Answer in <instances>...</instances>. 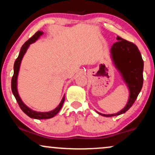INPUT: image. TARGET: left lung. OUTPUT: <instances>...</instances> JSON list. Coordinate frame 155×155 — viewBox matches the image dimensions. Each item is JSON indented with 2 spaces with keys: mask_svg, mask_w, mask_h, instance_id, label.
Instances as JSON below:
<instances>
[{
  "mask_svg": "<svg viewBox=\"0 0 155 155\" xmlns=\"http://www.w3.org/2000/svg\"><path fill=\"white\" fill-rule=\"evenodd\" d=\"M117 41L112 45L111 58L114 63L124 81L129 88L130 96L127 105L123 109L117 114H99L104 117H113L125 113L136 101L143 87V61L140 51L136 44L117 36Z\"/></svg>",
  "mask_w": 155,
  "mask_h": 155,
  "instance_id": "1",
  "label": "left lung"
}]
</instances>
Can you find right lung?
<instances>
[{
    "label": "right lung",
    "mask_w": 155,
    "mask_h": 155,
    "mask_svg": "<svg viewBox=\"0 0 155 155\" xmlns=\"http://www.w3.org/2000/svg\"><path fill=\"white\" fill-rule=\"evenodd\" d=\"M43 34V32L41 31H38L37 33H35L31 38L28 39V41L22 45V47H21L20 51H19V54L18 58H17V60H15V65H14V75L12 76V93L15 95L16 100H17V103H18L19 107L22 110V111L25 114H26L28 117H30L31 118L33 119H37V120H45V119H49L54 117L58 112L60 111V110L61 109L62 106H63L64 101H65V96L62 99L61 102L59 104V106H58L56 108H54L52 111H49V112H37L31 109L30 108H28L24 103L22 102L21 100L20 97L19 96L18 92H17V76H18V73L19 70V66H20L21 61H22L23 56L25 54L27 49L29 47L30 44H31L33 42H35V41L38 39L39 37Z\"/></svg>",
    "instance_id": "right-lung-1"
}]
</instances>
